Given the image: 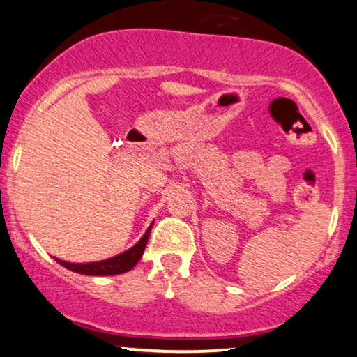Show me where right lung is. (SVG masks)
Wrapping results in <instances>:
<instances>
[{"instance_id":"add662e5","label":"right lung","mask_w":357,"mask_h":357,"mask_svg":"<svg viewBox=\"0 0 357 357\" xmlns=\"http://www.w3.org/2000/svg\"><path fill=\"white\" fill-rule=\"evenodd\" d=\"M152 225L147 228V231L144 233V236L135 243L132 248L127 252L117 255V257L102 259V261H94V263H69L63 261V259H57L56 261L59 265H63L68 270L81 273V275H89V276H109V275H121L126 273L137 265V261L142 258L145 245H147L149 236H151Z\"/></svg>"}]
</instances>
